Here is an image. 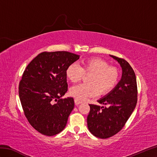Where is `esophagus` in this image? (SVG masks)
<instances>
[{
    "label": "esophagus",
    "mask_w": 157,
    "mask_h": 157,
    "mask_svg": "<svg viewBox=\"0 0 157 157\" xmlns=\"http://www.w3.org/2000/svg\"><path fill=\"white\" fill-rule=\"evenodd\" d=\"M74 101H75V104L76 105H79V104H81V103H82V101H79V100L76 99V98L74 100Z\"/></svg>",
    "instance_id": "34e87169"
}]
</instances>
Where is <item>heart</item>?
I'll return each mask as SVG.
<instances>
[{"label": "heart", "instance_id": "1", "mask_svg": "<svg viewBox=\"0 0 157 157\" xmlns=\"http://www.w3.org/2000/svg\"><path fill=\"white\" fill-rule=\"evenodd\" d=\"M85 73H92L89 84H80L70 89V94L76 99L84 101L89 97L108 94L115 87L119 80V71L115 67L101 58L88 59L83 66L72 63L66 69V76L73 83L81 80Z\"/></svg>", "mask_w": 157, "mask_h": 157}]
</instances>
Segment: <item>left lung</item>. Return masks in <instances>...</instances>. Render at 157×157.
<instances>
[{
  "label": "left lung",
  "instance_id": "left-lung-1",
  "mask_svg": "<svg viewBox=\"0 0 157 157\" xmlns=\"http://www.w3.org/2000/svg\"><path fill=\"white\" fill-rule=\"evenodd\" d=\"M117 61L122 69V75L115 87L99 99L101 106L89 105L87 117L89 131L99 138L106 139L121 130L134 111L137 103L138 90L134 71L125 59L110 55Z\"/></svg>",
  "mask_w": 157,
  "mask_h": 157
}]
</instances>
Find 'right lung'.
<instances>
[{
	"label": "right lung",
	"instance_id": "add662e5",
	"mask_svg": "<svg viewBox=\"0 0 157 157\" xmlns=\"http://www.w3.org/2000/svg\"><path fill=\"white\" fill-rule=\"evenodd\" d=\"M79 59V55L67 51L43 52L23 72L20 101L29 123L43 135L55 136L65 128L74 108L73 98H61L67 91L66 69Z\"/></svg>",
	"mask_w": 157,
	"mask_h": 157
}]
</instances>
